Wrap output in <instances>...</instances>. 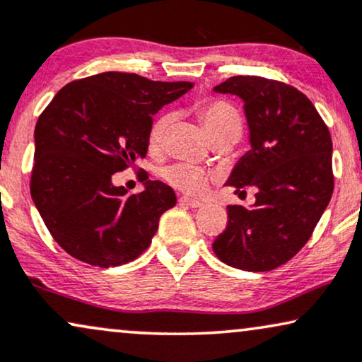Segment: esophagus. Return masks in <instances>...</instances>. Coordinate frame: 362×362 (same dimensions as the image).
<instances>
[{
  "label": "esophagus",
  "mask_w": 362,
  "mask_h": 362,
  "mask_svg": "<svg viewBox=\"0 0 362 362\" xmlns=\"http://www.w3.org/2000/svg\"><path fill=\"white\" fill-rule=\"evenodd\" d=\"M178 202H180L182 205H187V207H192V209L202 207V202H199V200H195V199H190V197H180V199H178Z\"/></svg>",
  "instance_id": "esophagus-1"
}]
</instances>
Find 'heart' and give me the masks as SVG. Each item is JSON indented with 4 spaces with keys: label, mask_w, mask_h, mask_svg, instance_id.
Here are the masks:
<instances>
[{
    "label": "heart",
    "mask_w": 362,
    "mask_h": 362,
    "mask_svg": "<svg viewBox=\"0 0 362 362\" xmlns=\"http://www.w3.org/2000/svg\"><path fill=\"white\" fill-rule=\"evenodd\" d=\"M195 112L210 140L218 139V136H228L235 141L239 140L242 134V118L234 105L223 102V100H207V102L197 105ZM172 123V113H163L155 118L147 136L150 150L155 152L163 147ZM162 175L172 187L192 195H202L207 190L210 180L202 168L189 165V163H175V165L167 167Z\"/></svg>",
    "instance_id": "b5f03b06"
}]
</instances>
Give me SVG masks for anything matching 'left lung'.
Here are the masks:
<instances>
[{
    "label": "left lung",
    "mask_w": 362,
    "mask_h": 362,
    "mask_svg": "<svg viewBox=\"0 0 362 362\" xmlns=\"http://www.w3.org/2000/svg\"><path fill=\"white\" fill-rule=\"evenodd\" d=\"M214 91L237 95L249 125L250 150L227 185L235 194L257 192L250 209L228 205V223L212 249L230 267L272 271L303 249L331 200V134L313 102L282 81L232 76Z\"/></svg>",
    "instance_id": "left-lung-1"
}]
</instances>
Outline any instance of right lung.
I'll return each instance as SVG.
<instances>
[{"instance_id":"right-lung-1","label":"right lung","mask_w":362,"mask_h":362,"mask_svg":"<svg viewBox=\"0 0 362 362\" xmlns=\"http://www.w3.org/2000/svg\"><path fill=\"white\" fill-rule=\"evenodd\" d=\"M192 86L107 71L65 85L41 113L30 190L71 257L117 267L148 249L162 214L177 204L175 192L147 180L144 192L128 194L112 177L147 155L152 117Z\"/></svg>"}]
</instances>
